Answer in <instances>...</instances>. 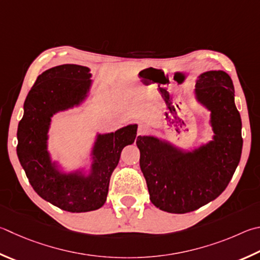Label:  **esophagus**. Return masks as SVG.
Returning a JSON list of instances; mask_svg holds the SVG:
<instances>
[{
  "mask_svg": "<svg viewBox=\"0 0 260 260\" xmlns=\"http://www.w3.org/2000/svg\"><path fill=\"white\" fill-rule=\"evenodd\" d=\"M149 132V126L146 124H140L139 128H138V135L139 136H142V135H145L146 133Z\"/></svg>",
  "mask_w": 260,
  "mask_h": 260,
  "instance_id": "esophagus-1",
  "label": "esophagus"
}]
</instances>
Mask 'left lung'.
I'll return each instance as SVG.
<instances>
[{
    "label": "left lung",
    "mask_w": 260,
    "mask_h": 260,
    "mask_svg": "<svg viewBox=\"0 0 260 260\" xmlns=\"http://www.w3.org/2000/svg\"><path fill=\"white\" fill-rule=\"evenodd\" d=\"M194 95L210 112V141L185 150L153 135L136 140L150 200L172 214L197 210L219 197L241 158L242 122L229 74L223 70L201 74Z\"/></svg>",
    "instance_id": "1"
}]
</instances>
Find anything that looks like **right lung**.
Instances as JSON below:
<instances>
[{
  "label": "right lung",
  "instance_id": "add662e5",
  "mask_svg": "<svg viewBox=\"0 0 260 260\" xmlns=\"http://www.w3.org/2000/svg\"><path fill=\"white\" fill-rule=\"evenodd\" d=\"M91 77V69L78 64L45 70L28 93L18 125L17 154L30 185L42 199L70 212L96 210L106 204L111 174L138 131V124H129L111 133H96L88 168L67 172L53 160L49 151L52 117L86 102Z\"/></svg>",
  "mask_w": 260,
  "mask_h": 260
}]
</instances>
